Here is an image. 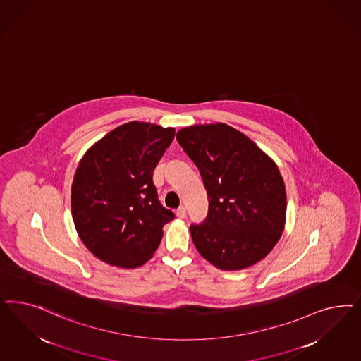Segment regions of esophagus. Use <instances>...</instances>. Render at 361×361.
Wrapping results in <instances>:
<instances>
[{
  "mask_svg": "<svg viewBox=\"0 0 361 361\" xmlns=\"http://www.w3.org/2000/svg\"><path fill=\"white\" fill-rule=\"evenodd\" d=\"M176 216H178L179 219H183V218H186V209H185L183 206H180L179 209H176Z\"/></svg>",
  "mask_w": 361,
  "mask_h": 361,
  "instance_id": "1",
  "label": "esophagus"
}]
</instances>
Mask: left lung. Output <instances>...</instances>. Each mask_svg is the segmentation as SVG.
Returning <instances> with one entry per match:
<instances>
[{
    "mask_svg": "<svg viewBox=\"0 0 361 361\" xmlns=\"http://www.w3.org/2000/svg\"><path fill=\"white\" fill-rule=\"evenodd\" d=\"M176 140L198 167L209 197L206 221L190 227L199 254L226 271L264 259L286 224L287 195L276 163L221 122L182 128Z\"/></svg>",
    "mask_w": 361,
    "mask_h": 361,
    "instance_id": "obj_1",
    "label": "left lung"
}]
</instances>
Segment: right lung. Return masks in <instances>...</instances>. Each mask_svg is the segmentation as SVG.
<instances>
[{
    "instance_id": "1",
    "label": "right lung",
    "mask_w": 361,
    "mask_h": 361,
    "mask_svg": "<svg viewBox=\"0 0 361 361\" xmlns=\"http://www.w3.org/2000/svg\"><path fill=\"white\" fill-rule=\"evenodd\" d=\"M174 128L133 121L85 152L71 185V215L82 243L110 266L137 268L152 257L174 219L157 197L152 173Z\"/></svg>"
}]
</instances>
